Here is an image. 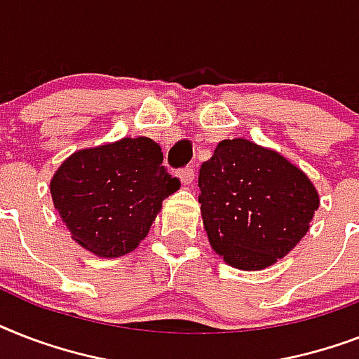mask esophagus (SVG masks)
I'll list each match as a JSON object with an SVG mask.
<instances>
[{
	"label": "esophagus",
	"mask_w": 359,
	"mask_h": 359,
	"mask_svg": "<svg viewBox=\"0 0 359 359\" xmlns=\"http://www.w3.org/2000/svg\"><path fill=\"white\" fill-rule=\"evenodd\" d=\"M179 179L182 180V184H191V180H194V165H186L179 171Z\"/></svg>",
	"instance_id": "1"
}]
</instances>
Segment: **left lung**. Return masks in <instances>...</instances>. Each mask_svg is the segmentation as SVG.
I'll use <instances>...</instances> for the list:
<instances>
[{
	"instance_id": "obj_1",
	"label": "left lung",
	"mask_w": 359,
	"mask_h": 359,
	"mask_svg": "<svg viewBox=\"0 0 359 359\" xmlns=\"http://www.w3.org/2000/svg\"><path fill=\"white\" fill-rule=\"evenodd\" d=\"M199 203L212 250L231 266L262 270L306 236L320 199L287 158L236 137L203 162Z\"/></svg>"
}]
</instances>
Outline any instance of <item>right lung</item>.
I'll list each match as a JSON object with an SVG mask.
<instances>
[{
	"mask_svg": "<svg viewBox=\"0 0 359 359\" xmlns=\"http://www.w3.org/2000/svg\"><path fill=\"white\" fill-rule=\"evenodd\" d=\"M162 162V149L151 137H124L70 154L50 191L72 238L106 259L135 250L163 199L180 188Z\"/></svg>",
	"mask_w": 359,
	"mask_h": 359,
	"instance_id": "1",
	"label": "right lung"
}]
</instances>
